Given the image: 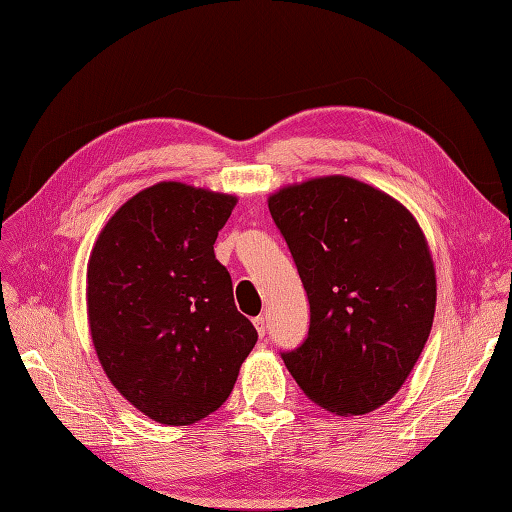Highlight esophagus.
<instances>
[{"mask_svg": "<svg viewBox=\"0 0 512 512\" xmlns=\"http://www.w3.org/2000/svg\"><path fill=\"white\" fill-rule=\"evenodd\" d=\"M253 323H255V328H257V334L264 339V336H266V319L264 317H255Z\"/></svg>", "mask_w": 512, "mask_h": 512, "instance_id": "obj_1", "label": "esophagus"}]
</instances>
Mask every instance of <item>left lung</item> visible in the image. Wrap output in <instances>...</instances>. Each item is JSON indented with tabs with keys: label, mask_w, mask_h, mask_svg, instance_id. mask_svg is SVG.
<instances>
[{
	"label": "left lung",
	"mask_w": 512,
	"mask_h": 512,
	"mask_svg": "<svg viewBox=\"0 0 512 512\" xmlns=\"http://www.w3.org/2000/svg\"><path fill=\"white\" fill-rule=\"evenodd\" d=\"M268 209L310 301L308 339L281 354L288 372L336 416L385 405L420 358L436 314V268L416 217L347 176L288 184Z\"/></svg>",
	"instance_id": "left-lung-1"
}]
</instances>
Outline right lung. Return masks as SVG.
I'll use <instances>...</instances> for the list:
<instances>
[{"mask_svg":"<svg viewBox=\"0 0 512 512\" xmlns=\"http://www.w3.org/2000/svg\"><path fill=\"white\" fill-rule=\"evenodd\" d=\"M237 198L158 182L129 198L88 262V323L103 372L147 418L184 427L231 396L257 330L213 244Z\"/></svg>","mask_w":512,"mask_h":512,"instance_id":"add662e5","label":"right lung"}]
</instances>
